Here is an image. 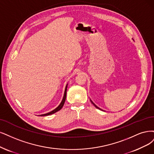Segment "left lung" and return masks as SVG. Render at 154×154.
Returning a JSON list of instances; mask_svg holds the SVG:
<instances>
[{"label":"left lung","mask_w":154,"mask_h":154,"mask_svg":"<svg viewBox=\"0 0 154 154\" xmlns=\"http://www.w3.org/2000/svg\"><path fill=\"white\" fill-rule=\"evenodd\" d=\"M91 103H93V105H94V106H95V107H96V108H97V109H100V110H101V109H99V108H98V106H96V105H95V104H94V103H93V101H91Z\"/></svg>","instance_id":"1"}]
</instances>
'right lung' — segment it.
<instances>
[{
  "instance_id": "right-lung-1",
  "label": "right lung",
  "mask_w": 154,
  "mask_h": 154,
  "mask_svg": "<svg viewBox=\"0 0 154 154\" xmlns=\"http://www.w3.org/2000/svg\"><path fill=\"white\" fill-rule=\"evenodd\" d=\"M66 89H67V85L66 86L65 88V94H64V96H63V100L61 101V103H60V105L56 108V109H55L54 110H53V111H51L49 113H45V114H42V115H41V116H49V115H51V114H53V113H54L55 112H58L59 110H60L61 109V108L63 107V106L64 103H65V100H66Z\"/></svg>"
}]
</instances>
